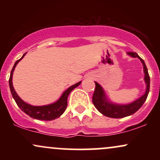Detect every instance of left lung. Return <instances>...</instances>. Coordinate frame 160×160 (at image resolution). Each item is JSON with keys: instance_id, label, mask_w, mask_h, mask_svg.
Instances as JSON below:
<instances>
[{"instance_id": "1", "label": "left lung", "mask_w": 160, "mask_h": 160, "mask_svg": "<svg viewBox=\"0 0 160 160\" xmlns=\"http://www.w3.org/2000/svg\"><path fill=\"white\" fill-rule=\"evenodd\" d=\"M127 54L133 57V58H138L141 60L143 66H144V81L146 82L147 86L146 91L142 96L130 104H113L110 102L106 98L103 88L99 85L98 82H95V89L92 95V103L101 113L106 116V117H111V118H122V117H128V116L135 113V112L140 109L143 104L144 103L150 91V76L144 60L136 52H128Z\"/></svg>"}]
</instances>
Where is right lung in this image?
<instances>
[{
	"instance_id": "1",
	"label": "right lung",
	"mask_w": 160,
	"mask_h": 160,
	"mask_svg": "<svg viewBox=\"0 0 160 160\" xmlns=\"http://www.w3.org/2000/svg\"><path fill=\"white\" fill-rule=\"evenodd\" d=\"M25 54H26V53H25L20 59L17 60V61L15 62L13 68H12V71H11L10 77V79H9V85H10V89L11 94L12 95V98H14L16 103L17 104V105L19 106L20 109H21L24 113H25L26 114L28 115L29 117L40 120L49 121L55 120V119L59 117L60 116L65 112L66 108H67L68 106V97L69 94L71 93V92L72 91L73 89H75L76 87H78V86L81 83V81L78 82V83L74 84V85L70 86L67 90L64 92L63 94L62 95L61 98L58 99L57 102H55V103L43 106H33L31 105V104H27L26 102H25L24 101L22 100V99L19 98V95H17V93L16 92L15 89H14L13 88V86H12V74H13L14 69H15L18 62H19L20 60L22 59Z\"/></svg>"
}]
</instances>
